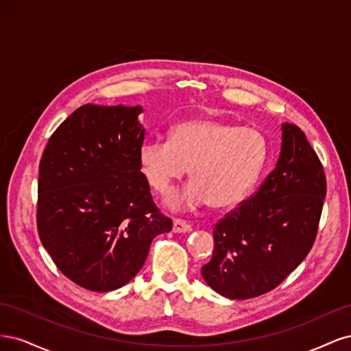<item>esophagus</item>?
I'll return each mask as SVG.
<instances>
[{
    "instance_id": "1",
    "label": "esophagus",
    "mask_w": 351,
    "mask_h": 351,
    "mask_svg": "<svg viewBox=\"0 0 351 351\" xmlns=\"http://www.w3.org/2000/svg\"><path fill=\"white\" fill-rule=\"evenodd\" d=\"M171 230H173V232H189L190 230H192V227H190L187 222H184L182 219H174Z\"/></svg>"
}]
</instances>
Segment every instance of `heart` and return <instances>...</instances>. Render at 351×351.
I'll return each instance as SVG.
<instances>
[{"label":"heart","mask_w":351,"mask_h":351,"mask_svg":"<svg viewBox=\"0 0 351 351\" xmlns=\"http://www.w3.org/2000/svg\"><path fill=\"white\" fill-rule=\"evenodd\" d=\"M267 154V139L254 127L196 117L173 125L169 141L141 143L137 161L156 193H165L189 169L192 182L165 197L169 209H196L208 204L226 209L249 195Z\"/></svg>","instance_id":"heart-1"}]
</instances>
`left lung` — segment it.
Returning <instances> with one entry per match:
<instances>
[{"mask_svg": "<svg viewBox=\"0 0 351 351\" xmlns=\"http://www.w3.org/2000/svg\"><path fill=\"white\" fill-rule=\"evenodd\" d=\"M326 180L299 127L281 124V152L256 195L214 228V254L202 267L212 290L232 300L275 289L312 249Z\"/></svg>", "mask_w": 351, "mask_h": 351, "instance_id": "8db88e82", "label": "left lung"}]
</instances>
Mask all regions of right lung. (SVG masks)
Returning <instances> with one entry per match:
<instances>
[{"label":"right lung","mask_w":351,"mask_h":351,"mask_svg":"<svg viewBox=\"0 0 351 351\" xmlns=\"http://www.w3.org/2000/svg\"><path fill=\"white\" fill-rule=\"evenodd\" d=\"M134 107L86 104L51 136L39 164L38 232L69 280L107 293L132 281L171 230L141 173L146 129Z\"/></svg>","instance_id":"right-lung-1"}]
</instances>
